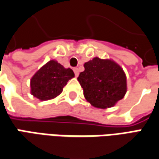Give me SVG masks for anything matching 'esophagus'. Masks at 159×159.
<instances>
[{"mask_svg": "<svg viewBox=\"0 0 159 159\" xmlns=\"http://www.w3.org/2000/svg\"><path fill=\"white\" fill-rule=\"evenodd\" d=\"M73 72H74V73H75V76L76 77H78V75H79V69L78 68H73Z\"/></svg>", "mask_w": 159, "mask_h": 159, "instance_id": "esophagus-1", "label": "esophagus"}]
</instances>
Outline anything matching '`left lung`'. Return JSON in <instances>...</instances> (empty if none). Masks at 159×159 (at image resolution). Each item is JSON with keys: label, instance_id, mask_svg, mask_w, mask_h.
<instances>
[{"label": "left lung", "instance_id": "left-lung-1", "mask_svg": "<svg viewBox=\"0 0 159 159\" xmlns=\"http://www.w3.org/2000/svg\"><path fill=\"white\" fill-rule=\"evenodd\" d=\"M85 71L78 81L84 96L93 107L107 109L114 107L127 91L126 75L123 68L111 59L95 57L84 64Z\"/></svg>", "mask_w": 159, "mask_h": 159}]
</instances>
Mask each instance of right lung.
<instances>
[{
	"label": "right lung",
	"instance_id": "add662e5",
	"mask_svg": "<svg viewBox=\"0 0 159 159\" xmlns=\"http://www.w3.org/2000/svg\"><path fill=\"white\" fill-rule=\"evenodd\" d=\"M74 77L71 68H65L55 60L42 66L30 80L31 94L41 101L56 98L69 80Z\"/></svg>",
	"mask_w": 159,
	"mask_h": 159
}]
</instances>
